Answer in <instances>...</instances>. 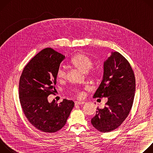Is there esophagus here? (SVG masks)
Listing matches in <instances>:
<instances>
[{"label": "esophagus", "instance_id": "obj_1", "mask_svg": "<svg viewBox=\"0 0 153 153\" xmlns=\"http://www.w3.org/2000/svg\"><path fill=\"white\" fill-rule=\"evenodd\" d=\"M75 105H82L83 103H85V102L83 101H76L74 102Z\"/></svg>", "mask_w": 153, "mask_h": 153}]
</instances>
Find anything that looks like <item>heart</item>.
Segmentation results:
<instances>
[{
	"label": "heart",
	"instance_id": "heart-1",
	"mask_svg": "<svg viewBox=\"0 0 153 153\" xmlns=\"http://www.w3.org/2000/svg\"><path fill=\"white\" fill-rule=\"evenodd\" d=\"M71 63L73 66L80 70L83 73H86L93 66V60L85 54L78 53L72 57L71 59ZM100 76V71L97 68H91L90 73V77L93 80H97ZM56 76L59 80H64L67 77V71L63 67H59L57 72ZM72 93L75 94L78 97H82L83 96V93L78 89H73Z\"/></svg>",
	"mask_w": 153,
	"mask_h": 153
}]
</instances>
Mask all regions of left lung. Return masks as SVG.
<instances>
[{"label":"left lung","mask_w":153,"mask_h":153,"mask_svg":"<svg viewBox=\"0 0 153 153\" xmlns=\"http://www.w3.org/2000/svg\"><path fill=\"white\" fill-rule=\"evenodd\" d=\"M135 90L134 73L129 62L119 52L112 53L104 62L103 80L93 96L108 97V101L103 108H97L93 126L102 133L117 128L131 110Z\"/></svg>","instance_id":"left-lung-1"}]
</instances>
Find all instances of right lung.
Masks as SVG:
<instances>
[{"instance_id": "obj_1", "label": "right lung", "mask_w": 153, "mask_h": 153, "mask_svg": "<svg viewBox=\"0 0 153 153\" xmlns=\"http://www.w3.org/2000/svg\"><path fill=\"white\" fill-rule=\"evenodd\" d=\"M65 56L51 48L37 53L21 74L19 97L25 116L30 123L45 133H55L66 124L74 106L72 100L49 103L48 96L54 94L56 72Z\"/></svg>"}]
</instances>
